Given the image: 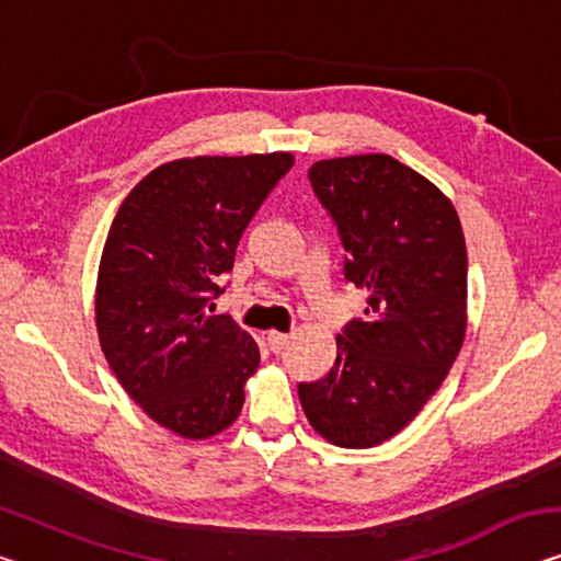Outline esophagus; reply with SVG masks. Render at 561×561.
Instances as JSON below:
<instances>
[{
	"mask_svg": "<svg viewBox=\"0 0 561 561\" xmlns=\"http://www.w3.org/2000/svg\"><path fill=\"white\" fill-rule=\"evenodd\" d=\"M266 342H270L272 353L279 355L282 350L289 345V334H284V332H270V334H266Z\"/></svg>",
	"mask_w": 561,
	"mask_h": 561,
	"instance_id": "esophagus-1",
	"label": "esophagus"
}]
</instances>
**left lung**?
Listing matches in <instances>:
<instances>
[{
  "label": "left lung",
  "instance_id": "1",
  "mask_svg": "<svg viewBox=\"0 0 561 561\" xmlns=\"http://www.w3.org/2000/svg\"><path fill=\"white\" fill-rule=\"evenodd\" d=\"M307 175L367 305L337 334L330 373L299 382V403L334 446L370 448L413 421L463 345L461 221L428 179L386 153L317 161Z\"/></svg>",
  "mask_w": 561,
  "mask_h": 561
}]
</instances>
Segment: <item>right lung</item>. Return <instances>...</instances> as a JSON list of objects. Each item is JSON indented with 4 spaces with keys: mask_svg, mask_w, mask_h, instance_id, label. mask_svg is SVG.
<instances>
[{
    "mask_svg": "<svg viewBox=\"0 0 561 561\" xmlns=\"http://www.w3.org/2000/svg\"><path fill=\"white\" fill-rule=\"evenodd\" d=\"M291 153L198 156L150 171L115 214L100 259L95 320L125 392L183 438L237 421L259 347L229 314H208L259 206Z\"/></svg>",
    "mask_w": 561,
    "mask_h": 561,
    "instance_id": "add662e5",
    "label": "right lung"
}]
</instances>
